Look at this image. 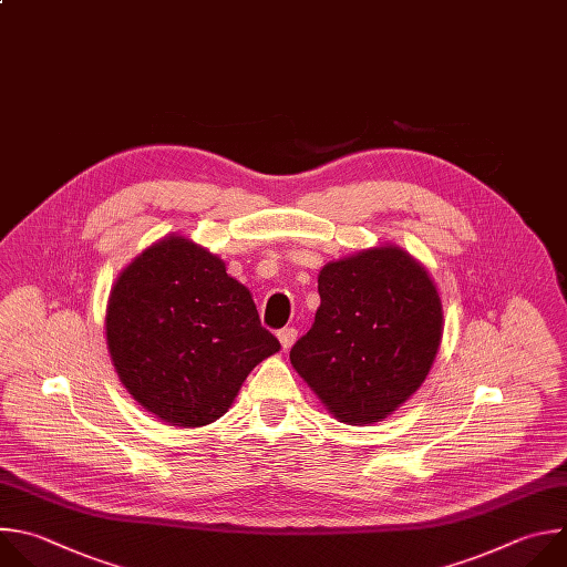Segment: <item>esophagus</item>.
Masks as SVG:
<instances>
[{"label":"esophagus","instance_id":"1","mask_svg":"<svg viewBox=\"0 0 567 567\" xmlns=\"http://www.w3.org/2000/svg\"><path fill=\"white\" fill-rule=\"evenodd\" d=\"M277 337H279V342H281L284 351H288V349L295 344V339H297V328H292V326L281 328V330L277 332Z\"/></svg>","mask_w":567,"mask_h":567}]
</instances>
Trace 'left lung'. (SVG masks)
<instances>
[{"label": "left lung", "instance_id": "left-lung-1", "mask_svg": "<svg viewBox=\"0 0 567 567\" xmlns=\"http://www.w3.org/2000/svg\"><path fill=\"white\" fill-rule=\"evenodd\" d=\"M310 330L290 362L334 417H386L424 382L442 337V306L429 275L400 248H373L319 272Z\"/></svg>", "mask_w": 567, "mask_h": 567}]
</instances>
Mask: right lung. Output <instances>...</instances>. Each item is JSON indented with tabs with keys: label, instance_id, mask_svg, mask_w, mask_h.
<instances>
[{
	"label": "right lung",
	"instance_id": "1",
	"mask_svg": "<svg viewBox=\"0 0 567 567\" xmlns=\"http://www.w3.org/2000/svg\"><path fill=\"white\" fill-rule=\"evenodd\" d=\"M106 344L134 400L178 426L220 417L248 373L281 349L250 290L183 237L147 248L118 277Z\"/></svg>",
	"mask_w": 567,
	"mask_h": 567
}]
</instances>
